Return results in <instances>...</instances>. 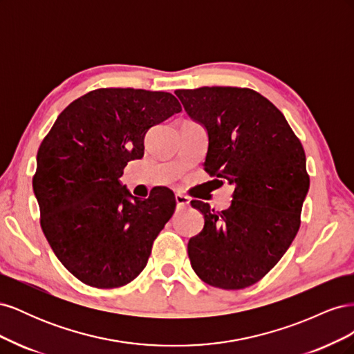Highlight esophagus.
Segmentation results:
<instances>
[{"label": "esophagus", "instance_id": "1", "mask_svg": "<svg viewBox=\"0 0 354 354\" xmlns=\"http://www.w3.org/2000/svg\"><path fill=\"white\" fill-rule=\"evenodd\" d=\"M176 202H177V207H187L190 199L186 195L176 194Z\"/></svg>", "mask_w": 354, "mask_h": 354}]
</instances>
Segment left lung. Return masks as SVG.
Listing matches in <instances>:
<instances>
[{
    "mask_svg": "<svg viewBox=\"0 0 354 354\" xmlns=\"http://www.w3.org/2000/svg\"><path fill=\"white\" fill-rule=\"evenodd\" d=\"M176 95L208 133L203 168L234 187L221 212L190 202L205 220L187 243L192 269L211 286H251L282 259L299 229L310 186L303 145L283 113L254 90L201 87Z\"/></svg>",
    "mask_w": 354,
    "mask_h": 354,
    "instance_id": "8db88e82",
    "label": "left lung"
}]
</instances>
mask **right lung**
I'll return each instance as SVG.
<instances>
[{
  "mask_svg": "<svg viewBox=\"0 0 354 354\" xmlns=\"http://www.w3.org/2000/svg\"><path fill=\"white\" fill-rule=\"evenodd\" d=\"M180 111L171 93L99 88L73 100L42 140L32 180L41 227L81 282L124 286L146 267L176 196L159 187L134 198L120 178L130 160L143 158L149 128Z\"/></svg>",
  "mask_w": 354,
  "mask_h": 354,
  "instance_id": "1",
  "label": "right lung"
}]
</instances>
